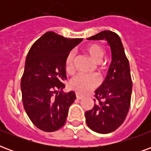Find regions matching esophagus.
Returning a JSON list of instances; mask_svg holds the SVG:
<instances>
[{
	"mask_svg": "<svg viewBox=\"0 0 151 151\" xmlns=\"http://www.w3.org/2000/svg\"><path fill=\"white\" fill-rule=\"evenodd\" d=\"M75 95H76V98L78 99H83V97H84V95H82V94H80V93H78V92H76Z\"/></svg>",
	"mask_w": 151,
	"mask_h": 151,
	"instance_id": "34e87169",
	"label": "esophagus"
}]
</instances>
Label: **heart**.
Segmentation results:
<instances>
[{
	"label": "heart",
	"mask_w": 151,
	"mask_h": 151,
	"mask_svg": "<svg viewBox=\"0 0 151 151\" xmlns=\"http://www.w3.org/2000/svg\"><path fill=\"white\" fill-rule=\"evenodd\" d=\"M84 52L91 58L95 63H99L104 57V50L97 43H92L84 47ZM75 54L70 52L65 60V69L68 73H72L74 69ZM99 84V79L96 75H86L78 73L70 80L69 86L79 93H86L97 87Z\"/></svg>",
	"instance_id": "heart-1"
}]
</instances>
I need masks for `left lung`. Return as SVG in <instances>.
Here are the masks:
<instances>
[{
	"mask_svg": "<svg viewBox=\"0 0 151 151\" xmlns=\"http://www.w3.org/2000/svg\"><path fill=\"white\" fill-rule=\"evenodd\" d=\"M87 40H107L111 47V63L107 77L95 91V104L85 113L89 128L105 134L113 132L122 124L129 109L133 86L129 63L116 33L104 31Z\"/></svg>",
	"mask_w": 151,
	"mask_h": 151,
	"instance_id": "1",
	"label": "left lung"
}]
</instances>
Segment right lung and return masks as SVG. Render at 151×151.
Wrapping results in <instances>:
<instances>
[{
	"label": "right lung",
	"mask_w": 151,
	"mask_h": 151,
	"mask_svg": "<svg viewBox=\"0 0 151 151\" xmlns=\"http://www.w3.org/2000/svg\"><path fill=\"white\" fill-rule=\"evenodd\" d=\"M82 39H67L47 31L29 50L21 80L22 103L27 116L38 129L54 132L65 124L75 93H63L65 60Z\"/></svg>",
	"instance_id": "add662e5"
}]
</instances>
